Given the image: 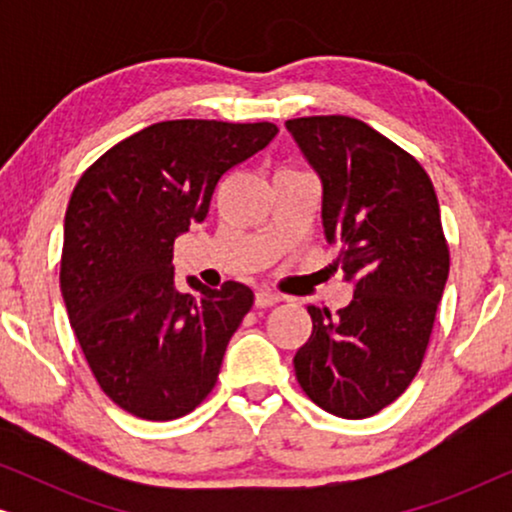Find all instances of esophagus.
<instances>
[{
    "instance_id": "obj_1",
    "label": "esophagus",
    "mask_w": 512,
    "mask_h": 512,
    "mask_svg": "<svg viewBox=\"0 0 512 512\" xmlns=\"http://www.w3.org/2000/svg\"><path fill=\"white\" fill-rule=\"evenodd\" d=\"M279 300H282V296L270 289L256 291V307H272V305H277Z\"/></svg>"
}]
</instances>
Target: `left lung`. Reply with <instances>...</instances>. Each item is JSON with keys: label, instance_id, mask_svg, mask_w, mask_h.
Wrapping results in <instances>:
<instances>
[{"label": "left lung", "instance_id": "left-lung-1", "mask_svg": "<svg viewBox=\"0 0 512 512\" xmlns=\"http://www.w3.org/2000/svg\"><path fill=\"white\" fill-rule=\"evenodd\" d=\"M321 181V226L354 298L331 314L307 307L312 335L293 356L300 387L345 419L375 415L422 366L450 251L429 174L349 116L286 121Z\"/></svg>", "mask_w": 512, "mask_h": 512}]
</instances>
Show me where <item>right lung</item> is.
<instances>
[{
  "instance_id": "obj_1",
  "label": "right lung",
  "mask_w": 512,
  "mask_h": 512,
  "mask_svg": "<svg viewBox=\"0 0 512 512\" xmlns=\"http://www.w3.org/2000/svg\"><path fill=\"white\" fill-rule=\"evenodd\" d=\"M272 123L163 121L83 172L65 214L60 289L104 394L130 415L167 422L205 401L254 293L240 282L174 286L172 247L207 219L230 167L265 149Z\"/></svg>"
}]
</instances>
